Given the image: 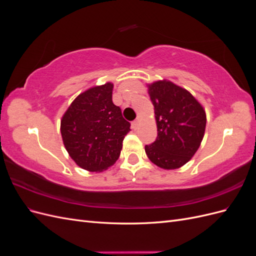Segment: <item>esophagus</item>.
<instances>
[{
	"mask_svg": "<svg viewBox=\"0 0 256 256\" xmlns=\"http://www.w3.org/2000/svg\"><path fill=\"white\" fill-rule=\"evenodd\" d=\"M138 122H140V120H138V118H136V120H134V122H132V127H134V128H136V127H138Z\"/></svg>",
	"mask_w": 256,
	"mask_h": 256,
	"instance_id": "1",
	"label": "esophagus"
}]
</instances>
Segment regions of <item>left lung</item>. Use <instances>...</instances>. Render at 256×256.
I'll return each instance as SVG.
<instances>
[{
	"label": "left lung",
	"mask_w": 256,
	"mask_h": 256,
	"mask_svg": "<svg viewBox=\"0 0 256 256\" xmlns=\"http://www.w3.org/2000/svg\"><path fill=\"white\" fill-rule=\"evenodd\" d=\"M148 94L158 136L154 143L145 145L147 157L161 168H180L193 157L203 140L205 111L187 90L171 81L150 84Z\"/></svg>",
	"instance_id": "8db88e82"
}]
</instances>
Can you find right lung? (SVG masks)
I'll return each mask as SVG.
<instances>
[{
	"label": "right lung",
	"mask_w": 256,
	"mask_h": 256,
	"mask_svg": "<svg viewBox=\"0 0 256 256\" xmlns=\"http://www.w3.org/2000/svg\"><path fill=\"white\" fill-rule=\"evenodd\" d=\"M113 84L94 86L76 97L60 120L69 156L80 168L102 172L118 159L130 122L112 102Z\"/></svg>",
	"instance_id": "1"
}]
</instances>
